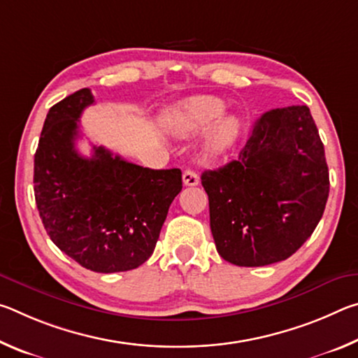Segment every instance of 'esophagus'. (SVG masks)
Segmentation results:
<instances>
[{
  "instance_id": "esophagus-1",
  "label": "esophagus",
  "mask_w": 358,
  "mask_h": 358,
  "mask_svg": "<svg viewBox=\"0 0 358 358\" xmlns=\"http://www.w3.org/2000/svg\"><path fill=\"white\" fill-rule=\"evenodd\" d=\"M199 181H201V178H199V173L194 172L192 169H186V171L183 172L185 186H197Z\"/></svg>"
}]
</instances>
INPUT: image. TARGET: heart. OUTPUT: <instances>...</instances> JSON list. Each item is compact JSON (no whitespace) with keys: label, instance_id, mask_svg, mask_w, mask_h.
I'll return each mask as SVG.
<instances>
[{"label":"heart","instance_id":"1","mask_svg":"<svg viewBox=\"0 0 358 358\" xmlns=\"http://www.w3.org/2000/svg\"><path fill=\"white\" fill-rule=\"evenodd\" d=\"M226 104L211 96L180 102L164 115V126L175 136L189 137L211 126L205 137V151L210 157L226 155L240 136L241 123L234 115H221Z\"/></svg>","mask_w":358,"mask_h":358}]
</instances>
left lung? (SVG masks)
Returning a JSON list of instances; mask_svg holds the SVG:
<instances>
[{"label":"left lung","mask_w":358,"mask_h":358,"mask_svg":"<svg viewBox=\"0 0 358 358\" xmlns=\"http://www.w3.org/2000/svg\"><path fill=\"white\" fill-rule=\"evenodd\" d=\"M216 250L238 266L270 265L311 237L330 180L324 143L306 106L265 112L238 159L202 173Z\"/></svg>","instance_id":"obj_1"}]
</instances>
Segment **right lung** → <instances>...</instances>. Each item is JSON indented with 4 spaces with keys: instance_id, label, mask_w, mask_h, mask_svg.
Wrapping results in <instances>:
<instances>
[{
    "instance_id": "right-lung-1",
    "label": "right lung",
    "mask_w": 358,
    "mask_h": 358,
    "mask_svg": "<svg viewBox=\"0 0 358 358\" xmlns=\"http://www.w3.org/2000/svg\"><path fill=\"white\" fill-rule=\"evenodd\" d=\"M92 104L83 88L48 110L34 155L36 205L48 237L77 264L98 273L134 270L155 251L181 171L132 164L104 147L78 155V118Z\"/></svg>"
}]
</instances>
